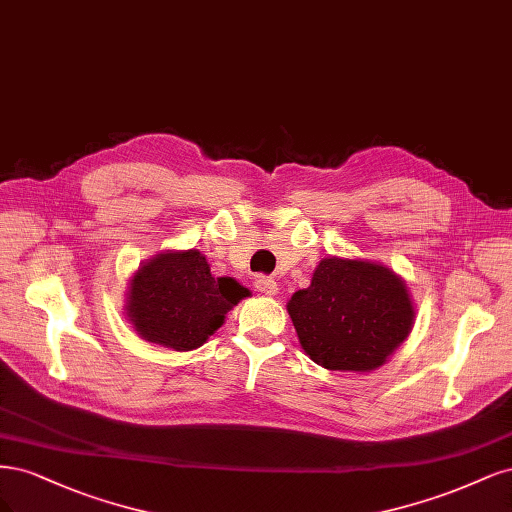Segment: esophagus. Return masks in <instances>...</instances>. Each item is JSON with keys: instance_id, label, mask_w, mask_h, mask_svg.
Returning a JSON list of instances; mask_svg holds the SVG:
<instances>
[{"instance_id": "1", "label": "esophagus", "mask_w": 512, "mask_h": 512, "mask_svg": "<svg viewBox=\"0 0 512 512\" xmlns=\"http://www.w3.org/2000/svg\"><path fill=\"white\" fill-rule=\"evenodd\" d=\"M255 287L257 291H261L263 295H276L278 293V283L272 276H259L255 280Z\"/></svg>"}]
</instances>
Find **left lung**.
Wrapping results in <instances>:
<instances>
[{"label":"left lung","instance_id":"1","mask_svg":"<svg viewBox=\"0 0 512 512\" xmlns=\"http://www.w3.org/2000/svg\"><path fill=\"white\" fill-rule=\"evenodd\" d=\"M304 353L325 370L385 366L415 323L406 280L381 261L329 255L287 302Z\"/></svg>","mask_w":512,"mask_h":512}]
</instances>
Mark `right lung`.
I'll use <instances>...</instances> for the list:
<instances>
[{"label": "right lung", "mask_w": 512, "mask_h": 512, "mask_svg": "<svg viewBox=\"0 0 512 512\" xmlns=\"http://www.w3.org/2000/svg\"><path fill=\"white\" fill-rule=\"evenodd\" d=\"M125 317L138 336L174 351H193L225 323L251 291L232 276H214L197 249L161 251L129 278Z\"/></svg>", "instance_id": "1"}]
</instances>
